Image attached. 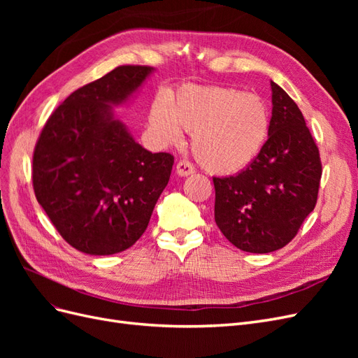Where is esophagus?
Wrapping results in <instances>:
<instances>
[{"instance_id":"esophagus-1","label":"esophagus","mask_w":358,"mask_h":358,"mask_svg":"<svg viewBox=\"0 0 358 358\" xmlns=\"http://www.w3.org/2000/svg\"><path fill=\"white\" fill-rule=\"evenodd\" d=\"M194 171H196V169H194V166L191 164V162H188V161H179L178 162L176 173H178L180 178H187V176L192 175Z\"/></svg>"}]
</instances>
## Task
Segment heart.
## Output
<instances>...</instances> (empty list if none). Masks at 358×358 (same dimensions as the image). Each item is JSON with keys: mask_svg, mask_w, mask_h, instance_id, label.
Segmentation results:
<instances>
[{"mask_svg": "<svg viewBox=\"0 0 358 358\" xmlns=\"http://www.w3.org/2000/svg\"><path fill=\"white\" fill-rule=\"evenodd\" d=\"M149 133L161 146L191 134L192 154L213 175L242 171L262 152L270 133V112L263 99L227 86L187 85L170 101L155 100Z\"/></svg>", "mask_w": 358, "mask_h": 358, "instance_id": "obj_1", "label": "heart"}]
</instances>
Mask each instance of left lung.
<instances>
[{"label": "left lung", "instance_id": "8db88e82", "mask_svg": "<svg viewBox=\"0 0 358 358\" xmlns=\"http://www.w3.org/2000/svg\"><path fill=\"white\" fill-rule=\"evenodd\" d=\"M270 133L236 176L213 178L215 222L236 248L267 254L291 242L318 197L321 161L297 104L275 82Z\"/></svg>", "mask_w": 358, "mask_h": 358}]
</instances>
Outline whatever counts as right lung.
<instances>
[{
  "mask_svg": "<svg viewBox=\"0 0 358 358\" xmlns=\"http://www.w3.org/2000/svg\"><path fill=\"white\" fill-rule=\"evenodd\" d=\"M154 71L121 66L82 86L40 134L32 158L37 201L80 252L112 255L133 246L167 187L175 158L138 145L113 112L131 101Z\"/></svg>",
  "mask_w": 358,
  "mask_h": 358,
  "instance_id": "obj_1",
  "label": "right lung"
}]
</instances>
